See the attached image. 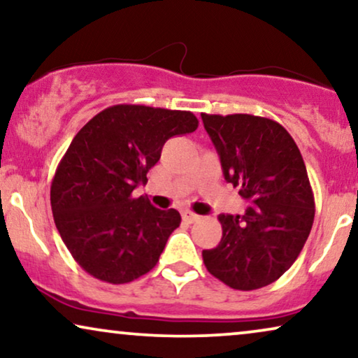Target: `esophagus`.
Wrapping results in <instances>:
<instances>
[{"label": "esophagus", "mask_w": 358, "mask_h": 358, "mask_svg": "<svg viewBox=\"0 0 358 358\" xmlns=\"http://www.w3.org/2000/svg\"><path fill=\"white\" fill-rule=\"evenodd\" d=\"M182 220L185 223H195L197 220H200V217H199V215H195L192 212H187V210H185V212H182Z\"/></svg>", "instance_id": "1"}]
</instances>
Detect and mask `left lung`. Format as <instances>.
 <instances>
[{
    "mask_svg": "<svg viewBox=\"0 0 358 358\" xmlns=\"http://www.w3.org/2000/svg\"><path fill=\"white\" fill-rule=\"evenodd\" d=\"M224 179L249 207L218 215L223 236L202 252L207 271L234 290H257L296 261L315 220V195L305 161L278 122L251 114H202Z\"/></svg>",
    "mask_w": 358,
    "mask_h": 358,
    "instance_id": "1",
    "label": "left lung"
}]
</instances>
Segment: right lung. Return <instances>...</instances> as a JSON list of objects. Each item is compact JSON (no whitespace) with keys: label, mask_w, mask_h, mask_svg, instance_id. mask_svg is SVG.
<instances>
[{"label":"right lung","mask_w":358,"mask_h":358,"mask_svg":"<svg viewBox=\"0 0 358 358\" xmlns=\"http://www.w3.org/2000/svg\"><path fill=\"white\" fill-rule=\"evenodd\" d=\"M197 127L189 110L117 104L78 131L57 166L50 203L58 233L83 271L119 285L158 264L180 215L131 192L148 180L166 141Z\"/></svg>","instance_id":"right-lung-1"}]
</instances>
